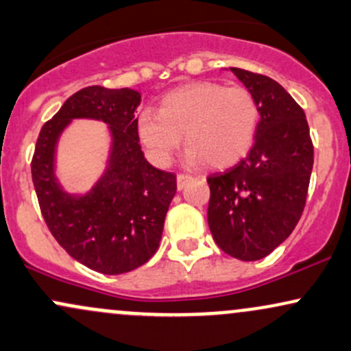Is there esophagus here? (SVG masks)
<instances>
[{"mask_svg":"<svg viewBox=\"0 0 351 351\" xmlns=\"http://www.w3.org/2000/svg\"><path fill=\"white\" fill-rule=\"evenodd\" d=\"M191 180H192L191 174L180 172V174H177V189H179V191H182L185 185H187V182H191Z\"/></svg>","mask_w":351,"mask_h":351,"instance_id":"obj_1","label":"esophagus"}]
</instances>
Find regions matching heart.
I'll return each mask as SVG.
<instances>
[{
  "label": "heart",
  "mask_w": 351,
  "mask_h": 351,
  "mask_svg": "<svg viewBox=\"0 0 351 351\" xmlns=\"http://www.w3.org/2000/svg\"><path fill=\"white\" fill-rule=\"evenodd\" d=\"M259 118V103L246 86L195 82L164 95L159 111L144 110L138 134L160 166L171 162L185 134L189 162L223 169L248 154Z\"/></svg>",
  "instance_id": "obj_1"
}]
</instances>
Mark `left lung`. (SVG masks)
I'll list each match as a JSON object with an SVG mask.
<instances>
[{
    "mask_svg": "<svg viewBox=\"0 0 351 351\" xmlns=\"http://www.w3.org/2000/svg\"><path fill=\"white\" fill-rule=\"evenodd\" d=\"M230 70L254 93L261 119L246 158L207 177L208 226L230 256L256 261L278 248L306 207L314 166L306 113L273 78Z\"/></svg>",
    "mask_w": 351,
    "mask_h": 351,
    "instance_id": "8db88e82",
    "label": "left lung"
}]
</instances>
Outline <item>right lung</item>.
<instances>
[{
    "instance_id": "add662e5",
    "label": "right lung",
    "mask_w": 351,
    "mask_h": 351,
    "mask_svg": "<svg viewBox=\"0 0 351 351\" xmlns=\"http://www.w3.org/2000/svg\"><path fill=\"white\" fill-rule=\"evenodd\" d=\"M139 101L141 95L131 88L78 90L43 126L32 156V182L52 237L73 259L103 274H123L149 261L177 191L176 174L144 158L134 117ZM75 117L100 119L114 138L106 176L78 197L62 191L53 174L56 139Z\"/></svg>"
}]
</instances>
